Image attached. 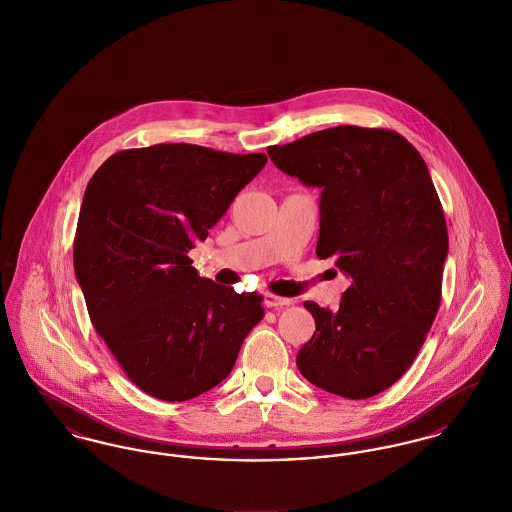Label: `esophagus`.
Listing matches in <instances>:
<instances>
[{"label": "esophagus", "instance_id": "34e87169", "mask_svg": "<svg viewBox=\"0 0 512 512\" xmlns=\"http://www.w3.org/2000/svg\"><path fill=\"white\" fill-rule=\"evenodd\" d=\"M264 305L268 308H283L293 305V301L285 299V297H277V295H272V293H266L264 295Z\"/></svg>", "mask_w": 512, "mask_h": 512}]
</instances>
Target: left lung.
I'll use <instances>...</instances> for the list:
<instances>
[{
	"mask_svg": "<svg viewBox=\"0 0 512 512\" xmlns=\"http://www.w3.org/2000/svg\"><path fill=\"white\" fill-rule=\"evenodd\" d=\"M279 171L320 188L318 258L351 279L340 308L305 303L316 332L297 355L301 375L365 400L411 367L441 305L448 233L429 169L406 137L336 126L272 145Z\"/></svg>",
	"mask_w": 512,
	"mask_h": 512,
	"instance_id": "obj_1",
	"label": "left lung"
}]
</instances>
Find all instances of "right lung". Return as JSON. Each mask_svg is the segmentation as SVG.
<instances>
[{
  "instance_id": "1",
  "label": "right lung",
  "mask_w": 512,
  "mask_h": 512,
  "mask_svg": "<svg viewBox=\"0 0 512 512\" xmlns=\"http://www.w3.org/2000/svg\"><path fill=\"white\" fill-rule=\"evenodd\" d=\"M266 161L159 143L114 153L87 184L75 277L97 334L153 398L186 402L217 386L264 318L262 295L200 277L186 254Z\"/></svg>"
}]
</instances>
